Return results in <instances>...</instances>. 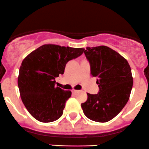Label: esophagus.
Returning <instances> with one entry per match:
<instances>
[{
    "mask_svg": "<svg viewBox=\"0 0 149 149\" xmlns=\"http://www.w3.org/2000/svg\"><path fill=\"white\" fill-rule=\"evenodd\" d=\"M72 92L73 93H77L78 91H77V90H74V89H73L72 91Z\"/></svg>",
    "mask_w": 149,
    "mask_h": 149,
    "instance_id": "obj_1",
    "label": "esophagus"
}]
</instances>
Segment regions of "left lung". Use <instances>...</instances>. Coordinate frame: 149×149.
Masks as SVG:
<instances>
[{"label": "left lung", "mask_w": 149, "mask_h": 149, "mask_svg": "<svg viewBox=\"0 0 149 149\" xmlns=\"http://www.w3.org/2000/svg\"><path fill=\"white\" fill-rule=\"evenodd\" d=\"M91 66V74L97 77L99 92L88 94L81 104L85 115L98 123H107L122 111L129 100L133 84L127 61L107 46L88 47L84 51Z\"/></svg>", "instance_id": "1"}]
</instances>
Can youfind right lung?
<instances>
[{"label":"right lung","mask_w":149,"mask_h":149,"mask_svg":"<svg viewBox=\"0 0 149 149\" xmlns=\"http://www.w3.org/2000/svg\"><path fill=\"white\" fill-rule=\"evenodd\" d=\"M85 49L45 44L31 52L22 62L18 87L29 114L41 123L61 117L70 91L55 87V78L63 74L66 64L82 55Z\"/></svg>","instance_id":"1"}]
</instances>
